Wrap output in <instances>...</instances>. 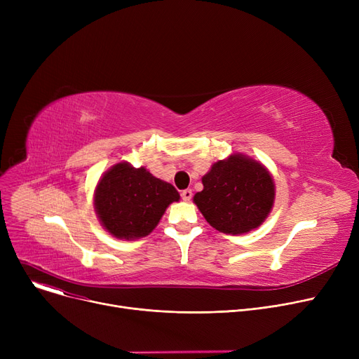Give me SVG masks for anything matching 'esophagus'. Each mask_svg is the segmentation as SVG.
Masks as SVG:
<instances>
[{"mask_svg": "<svg viewBox=\"0 0 359 359\" xmlns=\"http://www.w3.org/2000/svg\"><path fill=\"white\" fill-rule=\"evenodd\" d=\"M192 195H194V194H192L191 189H186V191L182 192V199L186 201V202H189V201L192 199Z\"/></svg>", "mask_w": 359, "mask_h": 359, "instance_id": "obj_1", "label": "esophagus"}]
</instances>
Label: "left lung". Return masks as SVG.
<instances>
[{"instance_id": "8db88e82", "label": "left lung", "mask_w": 359, "mask_h": 359, "mask_svg": "<svg viewBox=\"0 0 359 359\" xmlns=\"http://www.w3.org/2000/svg\"><path fill=\"white\" fill-rule=\"evenodd\" d=\"M203 189L194 202L215 230L225 234L249 233L266 219L275 199V183L265 165L243 156L212 164L202 177Z\"/></svg>"}]
</instances>
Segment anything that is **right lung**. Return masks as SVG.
Masks as SVG:
<instances>
[{"instance_id":"1","label":"right lung","mask_w":359,"mask_h":359,"mask_svg":"<svg viewBox=\"0 0 359 359\" xmlns=\"http://www.w3.org/2000/svg\"><path fill=\"white\" fill-rule=\"evenodd\" d=\"M180 199L173 184L151 175L145 167L129 163L110 167L94 191V210L113 237L137 240L148 236L167 206Z\"/></svg>"}]
</instances>
